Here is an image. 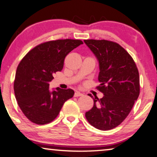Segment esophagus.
<instances>
[{
    "label": "esophagus",
    "instance_id": "1",
    "mask_svg": "<svg viewBox=\"0 0 157 157\" xmlns=\"http://www.w3.org/2000/svg\"><path fill=\"white\" fill-rule=\"evenodd\" d=\"M83 96V94L80 93L79 91H76L75 93L74 94V96L75 97H78V96Z\"/></svg>",
    "mask_w": 157,
    "mask_h": 157
}]
</instances>
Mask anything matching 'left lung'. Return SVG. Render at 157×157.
Masks as SVG:
<instances>
[{
	"label": "left lung",
	"mask_w": 157,
	"mask_h": 157,
	"mask_svg": "<svg viewBox=\"0 0 157 157\" xmlns=\"http://www.w3.org/2000/svg\"><path fill=\"white\" fill-rule=\"evenodd\" d=\"M99 63L98 89L104 96L93 98L94 106L85 113L89 123L101 131L119 126L126 118L140 94L139 73L132 57L119 44L84 40Z\"/></svg>",
	"instance_id": "obj_1"
}]
</instances>
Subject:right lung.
Segmentation results:
<instances>
[{"instance_id": "obj_1", "label": "right lung", "mask_w": 157, "mask_h": 157, "mask_svg": "<svg viewBox=\"0 0 157 157\" xmlns=\"http://www.w3.org/2000/svg\"><path fill=\"white\" fill-rule=\"evenodd\" d=\"M83 44L79 40H57L42 43L27 53L17 68L14 91L19 108L36 124L50 123L74 91L49 89L53 74L63 69L67 54Z\"/></svg>"}]
</instances>
